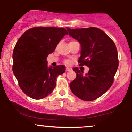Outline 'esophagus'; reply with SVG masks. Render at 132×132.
I'll list each match as a JSON object with an SVG mask.
<instances>
[{
  "instance_id": "esophagus-1",
  "label": "esophagus",
  "mask_w": 132,
  "mask_h": 132,
  "mask_svg": "<svg viewBox=\"0 0 132 132\" xmlns=\"http://www.w3.org/2000/svg\"><path fill=\"white\" fill-rule=\"evenodd\" d=\"M72 68H68V67H66V71H72Z\"/></svg>"
}]
</instances>
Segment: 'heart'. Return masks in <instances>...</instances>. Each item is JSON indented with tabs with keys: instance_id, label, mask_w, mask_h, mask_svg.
Returning <instances> with one entry per match:
<instances>
[{
	"instance_id": "b5f03b06",
	"label": "heart",
	"mask_w": 132,
	"mask_h": 132,
	"mask_svg": "<svg viewBox=\"0 0 132 132\" xmlns=\"http://www.w3.org/2000/svg\"><path fill=\"white\" fill-rule=\"evenodd\" d=\"M74 42V41H72V42ZM64 62L65 64H71V61H70L69 60H66L64 61Z\"/></svg>"
}]
</instances>
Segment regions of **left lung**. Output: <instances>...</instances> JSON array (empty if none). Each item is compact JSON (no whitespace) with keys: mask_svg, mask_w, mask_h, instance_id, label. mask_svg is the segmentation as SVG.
<instances>
[{"mask_svg":"<svg viewBox=\"0 0 132 132\" xmlns=\"http://www.w3.org/2000/svg\"><path fill=\"white\" fill-rule=\"evenodd\" d=\"M66 28L69 36L81 46L78 62L89 68L85 75L78 68H73L77 77L70 82V88L80 99L93 101L107 92L113 82L119 64L115 44L99 28Z\"/></svg>","mask_w":132,"mask_h":132,"instance_id":"left-lung-1","label":"left lung"}]
</instances>
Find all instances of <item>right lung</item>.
<instances>
[{"label":"right lung","instance_id":"right-lung-1","mask_svg":"<svg viewBox=\"0 0 132 132\" xmlns=\"http://www.w3.org/2000/svg\"><path fill=\"white\" fill-rule=\"evenodd\" d=\"M68 32L64 28L38 26L19 38L13 53V71L20 89L35 100L46 97L55 87L56 79L66 70L63 65L48 68L46 59Z\"/></svg>","mask_w":132,"mask_h":132}]
</instances>
